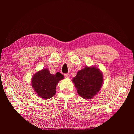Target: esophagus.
<instances>
[{"mask_svg": "<svg viewBox=\"0 0 134 134\" xmlns=\"http://www.w3.org/2000/svg\"><path fill=\"white\" fill-rule=\"evenodd\" d=\"M64 76L65 78H69L70 77V74L69 73H66V74H64Z\"/></svg>", "mask_w": 134, "mask_h": 134, "instance_id": "1", "label": "esophagus"}]
</instances>
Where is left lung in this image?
I'll return each mask as SVG.
<instances>
[{
    "label": "left lung",
    "instance_id": "obj_1",
    "mask_svg": "<svg viewBox=\"0 0 134 134\" xmlns=\"http://www.w3.org/2000/svg\"><path fill=\"white\" fill-rule=\"evenodd\" d=\"M103 74L96 67L86 66L77 72L72 80L77 88L78 94L83 98H92L102 86Z\"/></svg>",
    "mask_w": 134,
    "mask_h": 134
}]
</instances>
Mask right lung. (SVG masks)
Masks as SVG:
<instances>
[{"mask_svg":"<svg viewBox=\"0 0 134 134\" xmlns=\"http://www.w3.org/2000/svg\"><path fill=\"white\" fill-rule=\"evenodd\" d=\"M64 78V75L59 72L53 75L47 69H44L34 75L32 86L39 97L44 99H49L56 94V86Z\"/></svg>","mask_w":134,"mask_h":134,"instance_id":"right-lung-1","label":"right lung"}]
</instances>
